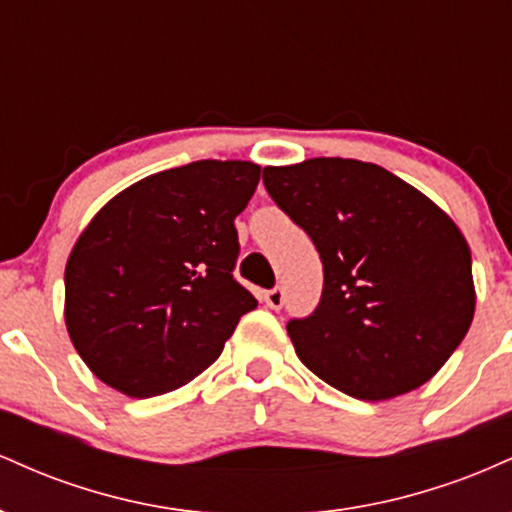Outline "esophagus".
<instances>
[{
    "label": "esophagus",
    "instance_id": "esophagus-1",
    "mask_svg": "<svg viewBox=\"0 0 512 512\" xmlns=\"http://www.w3.org/2000/svg\"><path fill=\"white\" fill-rule=\"evenodd\" d=\"M284 301H286V293L281 286H276V289L264 293V303H267L272 310H279L281 305H284Z\"/></svg>",
    "mask_w": 512,
    "mask_h": 512
}]
</instances>
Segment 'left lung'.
<instances>
[{
  "mask_svg": "<svg viewBox=\"0 0 512 512\" xmlns=\"http://www.w3.org/2000/svg\"><path fill=\"white\" fill-rule=\"evenodd\" d=\"M262 180L313 240L325 274L315 313L286 325L298 358L368 402L431 380L477 303L472 252L455 221L390 170L354 158L267 166Z\"/></svg>",
  "mask_w": 512,
  "mask_h": 512,
  "instance_id": "1",
  "label": "left lung"
}]
</instances>
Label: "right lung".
<instances>
[{"mask_svg": "<svg viewBox=\"0 0 512 512\" xmlns=\"http://www.w3.org/2000/svg\"><path fill=\"white\" fill-rule=\"evenodd\" d=\"M250 161H195L134 182L93 216L64 269V322L96 378L127 397L178 390L257 308L233 279Z\"/></svg>", "mask_w": 512, "mask_h": 512, "instance_id": "1", "label": "right lung"}]
</instances>
